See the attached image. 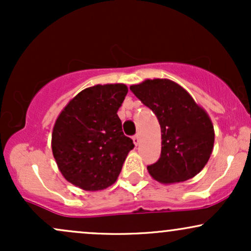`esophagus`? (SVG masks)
<instances>
[{"mask_svg": "<svg viewBox=\"0 0 251 251\" xmlns=\"http://www.w3.org/2000/svg\"><path fill=\"white\" fill-rule=\"evenodd\" d=\"M139 140H140L139 134H134L133 135V142H134L135 145H138V144H139Z\"/></svg>", "mask_w": 251, "mask_h": 251, "instance_id": "esophagus-1", "label": "esophagus"}]
</instances>
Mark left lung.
Here are the masks:
<instances>
[{"label":"left lung","instance_id":"obj_1","mask_svg":"<svg viewBox=\"0 0 251 251\" xmlns=\"http://www.w3.org/2000/svg\"><path fill=\"white\" fill-rule=\"evenodd\" d=\"M129 89L153 112L162 129V152L159 159L148 166L150 175L168 184L200 174L215 142L214 126L206 112L171 80H145Z\"/></svg>","mask_w":251,"mask_h":251}]
</instances>
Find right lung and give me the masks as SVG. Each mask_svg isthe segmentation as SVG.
<instances>
[{"mask_svg":"<svg viewBox=\"0 0 251 251\" xmlns=\"http://www.w3.org/2000/svg\"><path fill=\"white\" fill-rule=\"evenodd\" d=\"M127 92L123 83L88 87L57 117L53 155L63 177L80 189L97 191L112 185L134 148L117 114Z\"/></svg>","mask_w":251,"mask_h":251,"instance_id":"add662e5","label":"right lung"}]
</instances>
